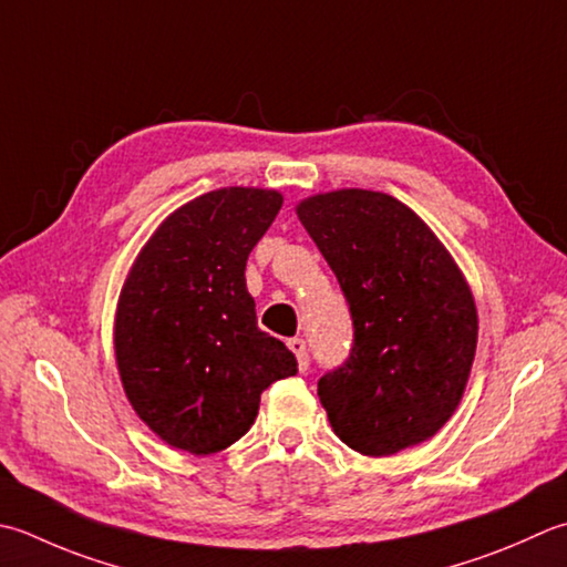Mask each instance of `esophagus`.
I'll return each instance as SVG.
<instances>
[{
    "mask_svg": "<svg viewBox=\"0 0 567 567\" xmlns=\"http://www.w3.org/2000/svg\"><path fill=\"white\" fill-rule=\"evenodd\" d=\"M287 347H290L292 353L297 357L299 371H307L309 369V351H307L305 339H290V341H287Z\"/></svg>",
    "mask_w": 567,
    "mask_h": 567,
    "instance_id": "1",
    "label": "esophagus"
}]
</instances>
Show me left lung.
Listing matches in <instances>:
<instances>
[{"mask_svg":"<svg viewBox=\"0 0 567 567\" xmlns=\"http://www.w3.org/2000/svg\"><path fill=\"white\" fill-rule=\"evenodd\" d=\"M297 216L353 319L349 359L317 385L331 427L365 457L430 440L462 401L480 331L457 262L415 210L381 192L309 196Z\"/></svg>","mask_w":567,"mask_h":567,"instance_id":"8db88e82","label":"left lung"}]
</instances>
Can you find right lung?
I'll use <instances>...</instances> for the list:
<instances>
[{
	"label": "right lung",
	"mask_w": 567,
	"mask_h": 567,
	"mask_svg": "<svg viewBox=\"0 0 567 567\" xmlns=\"http://www.w3.org/2000/svg\"><path fill=\"white\" fill-rule=\"evenodd\" d=\"M282 206L275 188L226 186L176 208L120 292L115 359L135 413L166 445L204 457L258 417L260 393L297 373L258 329L246 262Z\"/></svg>",
	"instance_id": "right-lung-1"
}]
</instances>
